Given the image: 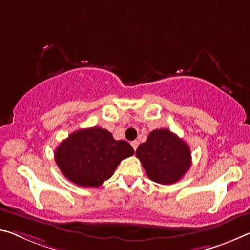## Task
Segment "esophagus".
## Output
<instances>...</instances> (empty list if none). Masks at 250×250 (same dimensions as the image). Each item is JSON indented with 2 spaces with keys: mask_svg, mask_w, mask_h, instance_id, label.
Returning <instances> with one entry per match:
<instances>
[{
  "mask_svg": "<svg viewBox=\"0 0 250 250\" xmlns=\"http://www.w3.org/2000/svg\"><path fill=\"white\" fill-rule=\"evenodd\" d=\"M131 146H132V148H133V150H134V151H136V150H137V148H138V146H139V142H138L137 140H134V141H131Z\"/></svg>",
  "mask_w": 250,
  "mask_h": 250,
  "instance_id": "1",
  "label": "esophagus"
}]
</instances>
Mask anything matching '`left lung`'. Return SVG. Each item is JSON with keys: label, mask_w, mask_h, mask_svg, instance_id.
<instances>
[{"label": "left lung", "mask_w": 250, "mask_h": 250, "mask_svg": "<svg viewBox=\"0 0 250 250\" xmlns=\"http://www.w3.org/2000/svg\"><path fill=\"white\" fill-rule=\"evenodd\" d=\"M136 156L149 179L161 185L179 181L191 166V153L186 142L168 129H156L138 146Z\"/></svg>", "instance_id": "8db88e82"}]
</instances>
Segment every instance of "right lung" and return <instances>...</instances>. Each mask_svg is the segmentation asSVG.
Here are the masks:
<instances>
[{
	"label": "right lung",
	"mask_w": 250,
	"mask_h": 250,
	"mask_svg": "<svg viewBox=\"0 0 250 250\" xmlns=\"http://www.w3.org/2000/svg\"><path fill=\"white\" fill-rule=\"evenodd\" d=\"M133 153L128 141L114 140L108 130L93 126L71 133L55 149L54 159L66 179L81 187L97 188Z\"/></svg>",
	"instance_id": "1"
}]
</instances>
